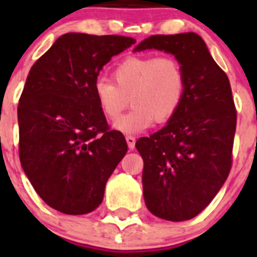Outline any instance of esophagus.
<instances>
[{"label": "esophagus", "mask_w": 257, "mask_h": 257, "mask_svg": "<svg viewBox=\"0 0 257 257\" xmlns=\"http://www.w3.org/2000/svg\"><path fill=\"white\" fill-rule=\"evenodd\" d=\"M125 139H126V143H128L129 149H131V151H133V149H135V144H136V137L126 136Z\"/></svg>", "instance_id": "esophagus-1"}]
</instances>
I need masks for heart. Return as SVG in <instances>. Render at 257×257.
I'll return each instance as SVG.
<instances>
[{"mask_svg":"<svg viewBox=\"0 0 257 257\" xmlns=\"http://www.w3.org/2000/svg\"><path fill=\"white\" fill-rule=\"evenodd\" d=\"M113 81L98 78L93 94L101 113L114 121L132 102L135 108L117 121L122 133H137L175 116L185 96V73L173 56H131L113 70Z\"/></svg>","mask_w":257,"mask_h":257,"instance_id":"b5f03b06","label":"heart"}]
</instances>
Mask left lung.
I'll return each mask as SVG.
<instances>
[{
  "label": "left lung",
  "mask_w": 257,
  "mask_h": 257,
  "mask_svg": "<svg viewBox=\"0 0 257 257\" xmlns=\"http://www.w3.org/2000/svg\"><path fill=\"white\" fill-rule=\"evenodd\" d=\"M147 49L173 54L187 86L183 104L168 124L136 143L144 160L145 205L160 219L184 221L211 203L229 175L235 102L227 74L199 34H156L135 50Z\"/></svg>",
  "instance_id": "8db88e82"
}]
</instances>
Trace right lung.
<instances>
[{"mask_svg":"<svg viewBox=\"0 0 257 257\" xmlns=\"http://www.w3.org/2000/svg\"><path fill=\"white\" fill-rule=\"evenodd\" d=\"M125 36L66 33L32 66L18 102V153L34 191L66 215L94 211L128 151L97 106L93 84L133 45Z\"/></svg>","mask_w":257,"mask_h":257,"instance_id":"obj_1","label":"right lung"}]
</instances>
